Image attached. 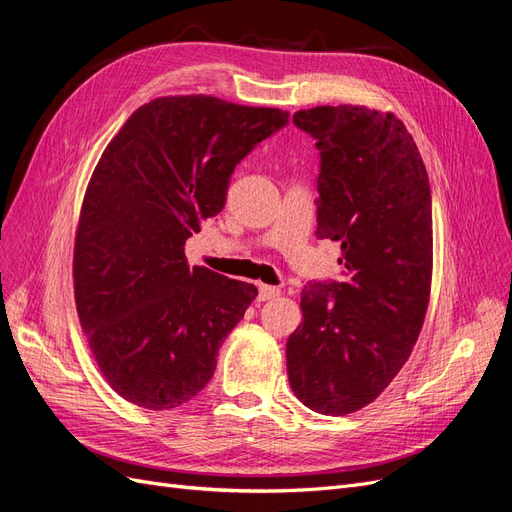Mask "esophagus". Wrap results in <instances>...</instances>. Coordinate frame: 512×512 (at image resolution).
Returning a JSON list of instances; mask_svg holds the SVG:
<instances>
[{
    "mask_svg": "<svg viewBox=\"0 0 512 512\" xmlns=\"http://www.w3.org/2000/svg\"><path fill=\"white\" fill-rule=\"evenodd\" d=\"M280 297V288L269 286V284H258V301H269Z\"/></svg>",
    "mask_w": 512,
    "mask_h": 512,
    "instance_id": "34e87169",
    "label": "esophagus"
}]
</instances>
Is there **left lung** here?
Listing matches in <instances>:
<instances>
[{
    "mask_svg": "<svg viewBox=\"0 0 512 512\" xmlns=\"http://www.w3.org/2000/svg\"><path fill=\"white\" fill-rule=\"evenodd\" d=\"M316 141L318 239L342 243L344 282H309L286 344L294 395L320 414L371 404L404 367L431 286V190L393 113L316 106L292 117Z\"/></svg>",
    "mask_w": 512,
    "mask_h": 512,
    "instance_id": "1",
    "label": "left lung"
}]
</instances>
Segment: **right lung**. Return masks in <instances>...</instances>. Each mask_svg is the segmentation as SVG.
Wrapping results in <instances>:
<instances>
[{"instance_id": "obj_1", "label": "right lung", "mask_w": 512, "mask_h": 512, "mask_svg": "<svg viewBox=\"0 0 512 512\" xmlns=\"http://www.w3.org/2000/svg\"><path fill=\"white\" fill-rule=\"evenodd\" d=\"M288 123L280 108L156 98L123 123L91 175L74 243V299L113 391L170 410L213 378L254 284L188 267L183 245L226 203L235 166Z\"/></svg>"}]
</instances>
